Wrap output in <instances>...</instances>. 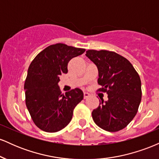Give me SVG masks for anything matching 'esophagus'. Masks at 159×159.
Instances as JSON below:
<instances>
[{
    "mask_svg": "<svg viewBox=\"0 0 159 159\" xmlns=\"http://www.w3.org/2000/svg\"><path fill=\"white\" fill-rule=\"evenodd\" d=\"M89 96H90V94H89L88 93H87V92L84 93V98H87L89 97Z\"/></svg>",
    "mask_w": 159,
    "mask_h": 159,
    "instance_id": "34e87169",
    "label": "esophagus"
}]
</instances>
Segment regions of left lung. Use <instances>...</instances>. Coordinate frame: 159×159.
Returning <instances> with one entry per match:
<instances>
[{"instance_id":"8db88e82","label":"left lung","mask_w":159,"mask_h":159,"mask_svg":"<svg viewBox=\"0 0 159 159\" xmlns=\"http://www.w3.org/2000/svg\"><path fill=\"white\" fill-rule=\"evenodd\" d=\"M86 56L96 66L99 89L107 94L92 112L95 123L107 132L127 126L138 112L141 101V81L132 63L123 56L106 50H88Z\"/></svg>"}]
</instances>
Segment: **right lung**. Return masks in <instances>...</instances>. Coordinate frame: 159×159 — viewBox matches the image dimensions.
Returning <instances> with one entry per match:
<instances>
[{
    "instance_id": "1",
    "label": "right lung",
    "mask_w": 159,
    "mask_h": 159,
    "mask_svg": "<svg viewBox=\"0 0 159 159\" xmlns=\"http://www.w3.org/2000/svg\"><path fill=\"white\" fill-rule=\"evenodd\" d=\"M84 52L57 43L42 51L30 63L24 87L25 102L33 121L41 130L56 132L70 123L84 93L75 88L63 95L58 83L60 76L68 72L69 61Z\"/></svg>"
}]
</instances>
